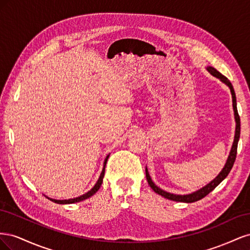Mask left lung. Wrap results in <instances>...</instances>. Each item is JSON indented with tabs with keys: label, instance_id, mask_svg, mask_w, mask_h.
Segmentation results:
<instances>
[{
	"label": "left lung",
	"instance_id": "left-lung-1",
	"mask_svg": "<svg viewBox=\"0 0 250 250\" xmlns=\"http://www.w3.org/2000/svg\"><path fill=\"white\" fill-rule=\"evenodd\" d=\"M207 70L208 72L213 75L214 77L218 78L221 82H223L225 85H228L229 88L230 89V93H231V98H232V108H233V116H234V121H236V130H234V138H233V142H232V146L230 149V152L229 155L228 157V160H226V163L224 165L223 169L220 171V173L218 174V175L208 183V185H206L204 187H202L199 190L195 191L193 193L190 194H185V195H178V194H172L169 192H166L164 191L163 188H158L153 181L151 179L150 175H149V172L148 169L146 167V178L149 186L151 187L152 190L158 194L163 196V197L167 198L169 200H173V201H177V202H186V203H191V202H195V201H198L200 199H202L203 197H206L208 194H209L211 191L214 190V188L221 183L222 180H224L226 178V176L229 175V173L230 172L234 160H236V156H237V148H238V142L240 139V129H241V124H240V117L238 115V109H237V99H236V94H234V90L233 87L231 85L230 81L226 78L225 76L221 73H219L215 67L213 66H207Z\"/></svg>",
	"mask_w": 250,
	"mask_h": 250
}]
</instances>
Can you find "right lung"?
Wrapping results in <instances>:
<instances>
[{
	"label": "right lung",
	"mask_w": 250,
	"mask_h": 250,
	"mask_svg": "<svg viewBox=\"0 0 250 250\" xmlns=\"http://www.w3.org/2000/svg\"><path fill=\"white\" fill-rule=\"evenodd\" d=\"M108 157H109V154H108L106 157H105L104 163H103V169H102V172H101V174H100L99 178H98V181L96 183V185H95L92 188H90V190H89L87 193L83 194V195H81V196H79V197H76V198L64 199V200H57V199L50 198V197H48V196H46V195H44V196H46V197H47L48 199H50L51 201L55 202V203H58V204H71V203H76V202H80V201H82V200H85V199H87V198H89V197H92V196H93L94 194H96V192H98V190H99L101 185H102V183H103V177H104V173H105V166H106Z\"/></svg>",
	"instance_id": "add662e5"
}]
</instances>
